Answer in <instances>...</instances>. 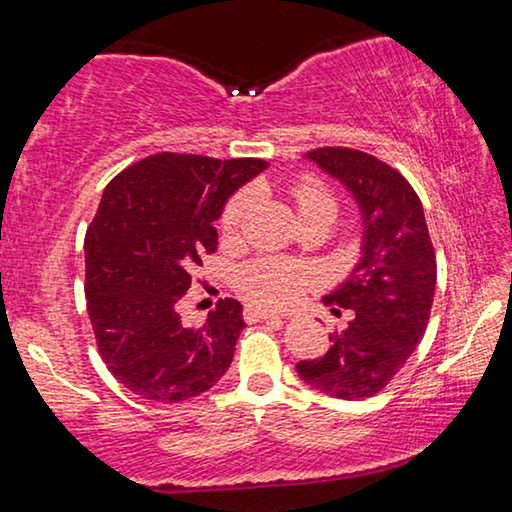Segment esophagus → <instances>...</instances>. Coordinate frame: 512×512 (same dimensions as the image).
Here are the masks:
<instances>
[{
	"label": "esophagus",
	"mask_w": 512,
	"mask_h": 512,
	"mask_svg": "<svg viewBox=\"0 0 512 512\" xmlns=\"http://www.w3.org/2000/svg\"><path fill=\"white\" fill-rule=\"evenodd\" d=\"M246 320H250V323H257V320H268V318H280L275 314V311H268V309H262V307H255V305H248L246 311H244Z\"/></svg>",
	"instance_id": "34e87169"
}]
</instances>
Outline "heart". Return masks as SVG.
I'll return each mask as SVG.
<instances>
[{"instance_id":"obj_1","label":"heart","mask_w":512,"mask_h":512,"mask_svg":"<svg viewBox=\"0 0 512 512\" xmlns=\"http://www.w3.org/2000/svg\"><path fill=\"white\" fill-rule=\"evenodd\" d=\"M300 216L307 214H332L336 216L334 196L314 178H302L293 189ZM253 205V192L244 189L230 198L221 216V228L225 232H235L244 223L246 214ZM314 275L298 264L287 259H257V262L244 266L237 275V287L248 300L262 307H287L305 291Z\"/></svg>"}]
</instances>
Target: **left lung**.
<instances>
[{"instance_id": "obj_1", "label": "left lung", "mask_w": 512, "mask_h": 512, "mask_svg": "<svg viewBox=\"0 0 512 512\" xmlns=\"http://www.w3.org/2000/svg\"><path fill=\"white\" fill-rule=\"evenodd\" d=\"M305 158L339 180L361 216V257L323 296L352 318L316 359L296 363L316 391L357 400L391 381L422 341L436 291V255L418 194L386 162L354 149H316ZM336 311V309H332Z\"/></svg>"}]
</instances>
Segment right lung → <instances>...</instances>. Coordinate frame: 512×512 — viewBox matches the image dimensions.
Returning <instances> with one entry per match:
<instances>
[{"mask_svg": "<svg viewBox=\"0 0 512 512\" xmlns=\"http://www.w3.org/2000/svg\"><path fill=\"white\" fill-rule=\"evenodd\" d=\"M264 160L158 153L103 189L85 235V293L97 345L121 386L153 402H183L219 381L235 357L244 307L225 298L187 327L178 300L192 266L219 244L214 221Z\"/></svg>", "mask_w": 512, "mask_h": 512, "instance_id": "1", "label": "right lung"}]
</instances>
